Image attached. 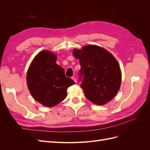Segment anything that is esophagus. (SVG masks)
Returning a JSON list of instances; mask_svg holds the SVG:
<instances>
[{
	"instance_id": "1",
	"label": "esophagus",
	"mask_w": 150,
	"mask_h": 150,
	"mask_svg": "<svg viewBox=\"0 0 150 150\" xmlns=\"http://www.w3.org/2000/svg\"><path fill=\"white\" fill-rule=\"evenodd\" d=\"M72 79H73L75 83H76V82H77V79L75 78V77H72Z\"/></svg>"
}]
</instances>
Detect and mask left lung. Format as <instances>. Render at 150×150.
Returning a JSON list of instances; mask_svg holds the SVG:
<instances>
[{
  "label": "left lung",
  "instance_id": "left-lung-1",
  "mask_svg": "<svg viewBox=\"0 0 150 150\" xmlns=\"http://www.w3.org/2000/svg\"><path fill=\"white\" fill-rule=\"evenodd\" d=\"M79 59L81 87L88 99L97 105H104L115 98L121 83V71L116 58L106 49L86 45L72 51Z\"/></svg>",
  "mask_w": 150,
  "mask_h": 150
}]
</instances>
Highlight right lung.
<instances>
[{"label":"right lung","instance_id":"1","mask_svg":"<svg viewBox=\"0 0 150 150\" xmlns=\"http://www.w3.org/2000/svg\"><path fill=\"white\" fill-rule=\"evenodd\" d=\"M56 60L55 53L44 50L34 57L27 72L30 93L44 106L53 107L62 102L67 96V88L75 84Z\"/></svg>","mask_w":150,"mask_h":150}]
</instances>
